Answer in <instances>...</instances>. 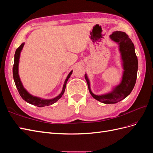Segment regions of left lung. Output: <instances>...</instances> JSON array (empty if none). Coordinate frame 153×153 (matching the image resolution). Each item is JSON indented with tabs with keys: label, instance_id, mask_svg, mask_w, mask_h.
<instances>
[{
	"label": "left lung",
	"instance_id": "obj_1",
	"mask_svg": "<svg viewBox=\"0 0 153 153\" xmlns=\"http://www.w3.org/2000/svg\"><path fill=\"white\" fill-rule=\"evenodd\" d=\"M110 38L120 45V51L123 62V65L124 69L123 75L120 84L115 87L110 94L96 95L91 91L89 81L86 74L84 75L91 96L96 100L105 104L117 103L126 98L131 93L136 84L138 68V62L135 53L134 45L128 35H126L125 32L115 31L111 33Z\"/></svg>",
	"mask_w": 153,
	"mask_h": 153
}]
</instances>
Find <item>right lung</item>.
Returning <instances> with one entry per match:
<instances>
[{"label": "right lung", "mask_w": 153, "mask_h": 153, "mask_svg": "<svg viewBox=\"0 0 153 153\" xmlns=\"http://www.w3.org/2000/svg\"><path fill=\"white\" fill-rule=\"evenodd\" d=\"M24 45L25 43H22L21 45L17 48L14 56V64L13 66V76L15 84H16L17 90L19 93L21 97L23 98V99L25 100L26 102L31 104V105H35L38 107H43L45 106H49V105H53V104L56 102L58 99H60L62 97V95H64L65 87H66L67 82H68L69 77L71 76V75L73 71H71L68 74V77H67V79L65 80V82L64 84V86H63V89L61 94L58 96H57L56 97H55L53 99L47 100V99H42L40 98L37 97H33L30 94H28V93L27 91V90H26V89L23 88V84L21 83L20 78H19V73H18V67H19V62L20 53H21V50L23 49Z\"/></svg>", "instance_id": "add662e5"}]
</instances>
